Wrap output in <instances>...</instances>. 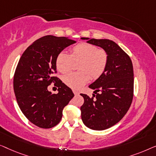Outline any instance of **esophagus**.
Segmentation results:
<instances>
[{
  "mask_svg": "<svg viewBox=\"0 0 156 156\" xmlns=\"http://www.w3.org/2000/svg\"><path fill=\"white\" fill-rule=\"evenodd\" d=\"M73 92L74 95H79V93H78V91H76V90H73Z\"/></svg>",
  "mask_w": 156,
  "mask_h": 156,
  "instance_id": "34e87169",
  "label": "esophagus"
}]
</instances>
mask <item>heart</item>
Listing matches in <instances>:
<instances>
[{"mask_svg": "<svg viewBox=\"0 0 156 156\" xmlns=\"http://www.w3.org/2000/svg\"><path fill=\"white\" fill-rule=\"evenodd\" d=\"M73 61L78 62L79 72L70 73L63 77L67 86L78 90L88 82L90 77L97 79L102 75L108 61L107 51L98 49L95 45L81 42L71 49V54L61 51L56 58V66L61 73H66L71 67Z\"/></svg>", "mask_w": 156, "mask_h": 156, "instance_id": "1", "label": "heart"}]
</instances>
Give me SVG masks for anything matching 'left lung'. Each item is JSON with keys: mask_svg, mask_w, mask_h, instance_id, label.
I'll use <instances>...</instances> for the list:
<instances>
[{"mask_svg": "<svg viewBox=\"0 0 156 156\" xmlns=\"http://www.w3.org/2000/svg\"><path fill=\"white\" fill-rule=\"evenodd\" d=\"M80 39L101 47L108 55L105 72L89 85L90 88L95 90L93 97L80 94L84 98L80 107L83 124L93 130H105L119 122L131 106L133 93L132 62L115 41L106 39Z\"/></svg>", "mask_w": 156, "mask_h": 156, "instance_id": "obj_1", "label": "left lung"}]
</instances>
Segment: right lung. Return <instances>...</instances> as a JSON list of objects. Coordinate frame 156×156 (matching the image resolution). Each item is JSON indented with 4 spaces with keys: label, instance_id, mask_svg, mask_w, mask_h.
Segmentation results:
<instances>
[{
    "label": "right lung",
    "instance_id": "right-lung-1",
    "mask_svg": "<svg viewBox=\"0 0 156 156\" xmlns=\"http://www.w3.org/2000/svg\"><path fill=\"white\" fill-rule=\"evenodd\" d=\"M74 43L69 37L44 36L27 48L17 66L13 79L17 102L27 119L40 128L58 124L63 108L74 96L71 89L53 75L57 55ZM52 82L59 87L57 94L48 90Z\"/></svg>",
    "mask_w": 156,
    "mask_h": 156
}]
</instances>
